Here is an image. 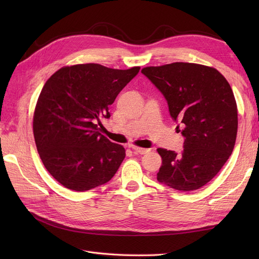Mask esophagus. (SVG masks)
Listing matches in <instances>:
<instances>
[{
  "instance_id": "obj_1",
  "label": "esophagus",
  "mask_w": 259,
  "mask_h": 259,
  "mask_svg": "<svg viewBox=\"0 0 259 259\" xmlns=\"http://www.w3.org/2000/svg\"><path fill=\"white\" fill-rule=\"evenodd\" d=\"M132 149H133V150H134L135 153H139V154H145V153H148L149 151H150V149L139 148V147H135V146H133Z\"/></svg>"
}]
</instances>
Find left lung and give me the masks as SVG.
I'll list each match as a JSON object with an SVG mask.
<instances>
[{
  "label": "left lung",
  "instance_id": "1",
  "mask_svg": "<svg viewBox=\"0 0 259 259\" xmlns=\"http://www.w3.org/2000/svg\"><path fill=\"white\" fill-rule=\"evenodd\" d=\"M142 72L163 94L185 137L180 153L158 149L162 165L156 179L179 191L197 190L217 175L236 144L238 109L230 85L216 69L190 62Z\"/></svg>",
  "mask_w": 259,
  "mask_h": 259
}]
</instances>
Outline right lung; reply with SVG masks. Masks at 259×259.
I'll return each mask as SVG.
<instances>
[{
	"label": "right lung",
	"instance_id": "1",
	"mask_svg": "<svg viewBox=\"0 0 259 259\" xmlns=\"http://www.w3.org/2000/svg\"><path fill=\"white\" fill-rule=\"evenodd\" d=\"M139 69L74 65L44 84L33 115L35 145L45 168L68 189L91 190L119 169L125 149L101 135L98 125Z\"/></svg>",
	"mask_w": 259,
	"mask_h": 259
}]
</instances>
